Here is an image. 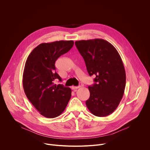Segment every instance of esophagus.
Instances as JSON below:
<instances>
[{"instance_id":"esophagus-1","label":"esophagus","mask_w":150,"mask_h":150,"mask_svg":"<svg viewBox=\"0 0 150 150\" xmlns=\"http://www.w3.org/2000/svg\"><path fill=\"white\" fill-rule=\"evenodd\" d=\"M80 87H81V86H78V87H76V86H72L71 88H72V89L74 91H76V90H77L78 88H80Z\"/></svg>"}]
</instances>
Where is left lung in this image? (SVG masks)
<instances>
[{
	"instance_id": "obj_1",
	"label": "left lung",
	"mask_w": 150,
	"mask_h": 150,
	"mask_svg": "<svg viewBox=\"0 0 150 150\" xmlns=\"http://www.w3.org/2000/svg\"><path fill=\"white\" fill-rule=\"evenodd\" d=\"M90 76L95 83L88 87L90 96L85 103L94 115L104 117L117 108L124 94L126 74L115 47L103 39L75 41Z\"/></svg>"
}]
</instances>
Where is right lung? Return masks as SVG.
<instances>
[{
  "instance_id": "right-lung-1",
  "label": "right lung",
  "mask_w": 150,
  "mask_h": 150,
  "mask_svg": "<svg viewBox=\"0 0 150 150\" xmlns=\"http://www.w3.org/2000/svg\"><path fill=\"white\" fill-rule=\"evenodd\" d=\"M74 44L72 40L41 43L26 60L23 79L24 92L35 108L46 117L59 116L71 98V89L54 82L62 81L56 72L55 62L69 52Z\"/></svg>"
}]
</instances>
